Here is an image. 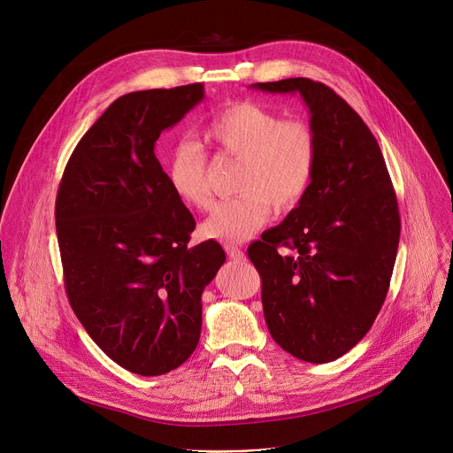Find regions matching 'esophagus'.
<instances>
[{
    "label": "esophagus",
    "instance_id": "1",
    "mask_svg": "<svg viewBox=\"0 0 453 453\" xmlns=\"http://www.w3.org/2000/svg\"><path fill=\"white\" fill-rule=\"evenodd\" d=\"M224 249H226V252H227V256L231 257V260H243V257H245L243 250L240 247H236V245L224 243Z\"/></svg>",
    "mask_w": 453,
    "mask_h": 453
}]
</instances>
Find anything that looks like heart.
<instances>
[{"label":"heart","mask_w":453,"mask_h":453,"mask_svg":"<svg viewBox=\"0 0 453 453\" xmlns=\"http://www.w3.org/2000/svg\"><path fill=\"white\" fill-rule=\"evenodd\" d=\"M206 143L222 157L242 163L238 197L222 201L201 226L206 238L243 242L260 231L273 211H290L310 189L317 165V140L301 119L252 102L220 109L204 127ZM173 196L188 208L206 211L211 203L210 163L196 142H177L165 163Z\"/></svg>","instance_id":"heart-1"}]
</instances>
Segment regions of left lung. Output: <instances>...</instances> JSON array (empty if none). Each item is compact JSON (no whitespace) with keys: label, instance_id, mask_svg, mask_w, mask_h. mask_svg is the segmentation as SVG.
<instances>
[{"label":"left lung","instance_id":"1","mask_svg":"<svg viewBox=\"0 0 453 453\" xmlns=\"http://www.w3.org/2000/svg\"><path fill=\"white\" fill-rule=\"evenodd\" d=\"M250 88L299 93L310 111L317 140L310 189L247 254L262 278L273 339L299 360L326 364L362 341L389 290L400 242L396 193L369 127L334 89L303 77Z\"/></svg>","mask_w":453,"mask_h":453}]
</instances>
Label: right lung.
Instances as JSON below:
<instances>
[{"label": "right lung", "mask_w": 453, "mask_h": 453, "mask_svg": "<svg viewBox=\"0 0 453 453\" xmlns=\"http://www.w3.org/2000/svg\"><path fill=\"white\" fill-rule=\"evenodd\" d=\"M203 98V84L119 96L75 147L57 191L70 304L96 346L142 376L196 351L203 292L226 262L215 240L188 245L196 220L154 154L165 128Z\"/></svg>", "instance_id": "obj_1"}]
</instances>
